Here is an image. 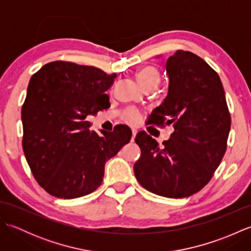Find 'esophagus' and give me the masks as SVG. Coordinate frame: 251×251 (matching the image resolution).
Here are the masks:
<instances>
[{
  "label": "esophagus",
  "mask_w": 251,
  "mask_h": 251,
  "mask_svg": "<svg viewBox=\"0 0 251 251\" xmlns=\"http://www.w3.org/2000/svg\"><path fill=\"white\" fill-rule=\"evenodd\" d=\"M131 132H132L131 141H134V140H135V138H136V135H137V130H136V129H131Z\"/></svg>",
  "instance_id": "obj_1"
}]
</instances>
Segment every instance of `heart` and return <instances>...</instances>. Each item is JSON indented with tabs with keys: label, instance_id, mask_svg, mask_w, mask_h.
Returning <instances> with one entry per match:
<instances>
[{
	"label": "heart",
	"instance_id": "1",
	"mask_svg": "<svg viewBox=\"0 0 251 251\" xmlns=\"http://www.w3.org/2000/svg\"><path fill=\"white\" fill-rule=\"evenodd\" d=\"M136 78L142 88H145L147 86L156 87L159 83V74L156 69L151 66L141 68L140 70L137 72ZM124 119L126 122L130 123V124H136V123L140 119V114L137 110L129 109L126 111Z\"/></svg>",
	"mask_w": 251,
	"mask_h": 251
}]
</instances>
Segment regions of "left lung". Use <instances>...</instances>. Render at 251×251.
<instances>
[{"mask_svg": "<svg viewBox=\"0 0 251 251\" xmlns=\"http://www.w3.org/2000/svg\"><path fill=\"white\" fill-rule=\"evenodd\" d=\"M167 97L154 110L149 124L173 125L163 147L146 131L136 143L141 155L134 165L143 188L154 194L182 199L209 182L226 151L231 115L218 73L201 57L177 50L166 62Z\"/></svg>", "mask_w": 251, "mask_h": 251, "instance_id": "1", "label": "left lung"}]
</instances>
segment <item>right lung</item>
I'll return each instance as SVG.
<instances>
[{
  "label": "right lung",
  "instance_id": "right-lung-1",
  "mask_svg": "<svg viewBox=\"0 0 251 251\" xmlns=\"http://www.w3.org/2000/svg\"><path fill=\"white\" fill-rule=\"evenodd\" d=\"M116 74L68 61L46 63L31 76L21 109L23 148L32 174L47 193L76 199L102 183L105 162L130 141L131 130L90 131L88 115L109 105Z\"/></svg>",
  "mask_w": 251,
  "mask_h": 251
}]
</instances>
